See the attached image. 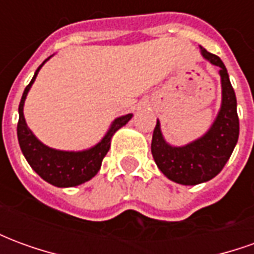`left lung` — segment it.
I'll use <instances>...</instances> for the list:
<instances>
[{
    "instance_id": "left-lung-1",
    "label": "left lung",
    "mask_w": 254,
    "mask_h": 254,
    "mask_svg": "<svg viewBox=\"0 0 254 254\" xmlns=\"http://www.w3.org/2000/svg\"><path fill=\"white\" fill-rule=\"evenodd\" d=\"M202 57L220 67L222 107L211 129L185 147H171L160 132L159 121L152 134L151 151L155 163L169 180L181 185H197L212 180L222 171L240 136L237 98L222 60L201 47Z\"/></svg>"
}]
</instances>
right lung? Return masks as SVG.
<instances>
[{
	"label": "right lung",
	"instance_id": "add662e5",
	"mask_svg": "<svg viewBox=\"0 0 254 254\" xmlns=\"http://www.w3.org/2000/svg\"><path fill=\"white\" fill-rule=\"evenodd\" d=\"M43 64L36 69L34 77L31 80V83L25 87L21 100H20L19 122H17V138H19L20 148L27 162L32 167V170L46 182L58 188L77 187L96 176V173L99 171L102 166V160L110 149L113 134L132 118V114L117 118L116 121L111 124V127L109 129V132L106 133L105 137L102 138V141L87 151L66 152V151L49 148L32 134L25 124L24 114H23L25 96L28 94L31 85L34 83L39 69L43 66Z\"/></svg>",
	"mask_w": 254,
	"mask_h": 254
}]
</instances>
